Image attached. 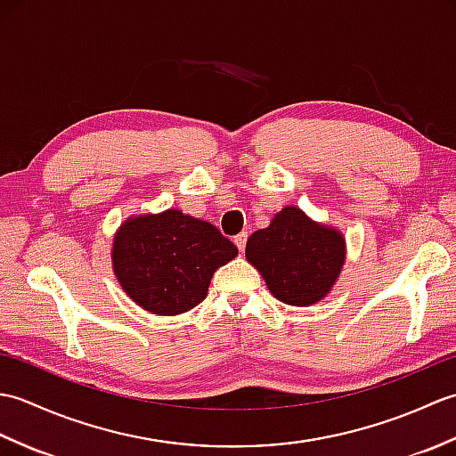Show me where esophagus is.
<instances>
[{"mask_svg":"<svg viewBox=\"0 0 456 456\" xmlns=\"http://www.w3.org/2000/svg\"><path fill=\"white\" fill-rule=\"evenodd\" d=\"M247 233H239L237 237H235V245H237V248L240 250V253H243L245 250V247H247Z\"/></svg>","mask_w":456,"mask_h":456,"instance_id":"obj_1","label":"esophagus"}]
</instances>
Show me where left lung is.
<instances>
[{"instance_id":"left-lung-1","label":"left lung","mask_w":456,"mask_h":456,"mask_svg":"<svg viewBox=\"0 0 456 456\" xmlns=\"http://www.w3.org/2000/svg\"><path fill=\"white\" fill-rule=\"evenodd\" d=\"M247 260L280 302L309 305L325 297L345 263V240L302 209L284 208L247 240Z\"/></svg>"}]
</instances>
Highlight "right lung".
Returning <instances> with one entry per match:
<instances>
[{"label":"right lung","mask_w":456,"mask_h":456,"mask_svg":"<svg viewBox=\"0 0 456 456\" xmlns=\"http://www.w3.org/2000/svg\"><path fill=\"white\" fill-rule=\"evenodd\" d=\"M235 256L237 247L217 227L178 209L129 219L113 243V268L123 289L159 315L198 305L213 273Z\"/></svg>","instance_id":"right-lung-1"}]
</instances>
